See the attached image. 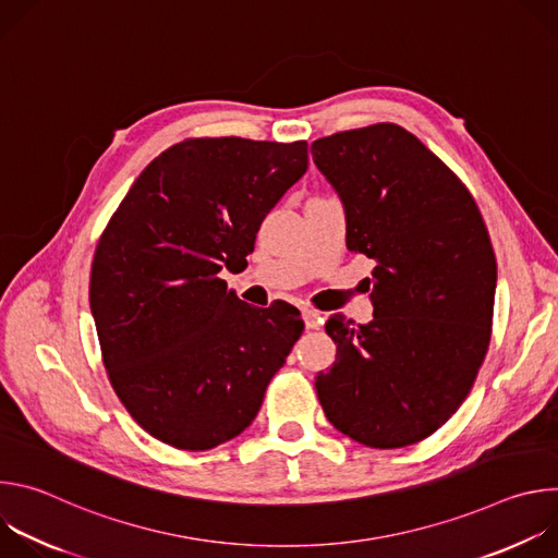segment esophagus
I'll list each match as a JSON object with an SVG mask.
<instances>
[{
  "label": "esophagus",
  "mask_w": 558,
  "mask_h": 558,
  "mask_svg": "<svg viewBox=\"0 0 558 558\" xmlns=\"http://www.w3.org/2000/svg\"><path fill=\"white\" fill-rule=\"evenodd\" d=\"M302 315H304V327L306 329H320V325L325 323L323 315L317 313V311H313V308H304Z\"/></svg>",
  "instance_id": "obj_1"
}]
</instances>
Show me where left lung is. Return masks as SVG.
<instances>
[{
    "label": "left lung",
    "instance_id": "8db88e82",
    "mask_svg": "<svg viewBox=\"0 0 558 558\" xmlns=\"http://www.w3.org/2000/svg\"><path fill=\"white\" fill-rule=\"evenodd\" d=\"M347 247L375 260L368 325L333 313L315 375L327 420L371 448L417 444L461 407L490 344L497 260L463 183L411 132L377 123L311 143Z\"/></svg>",
    "mask_w": 558,
    "mask_h": 558
}]
</instances>
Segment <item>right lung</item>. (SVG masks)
I'll list each match as a JSON object with an SVG mask.
<instances>
[{
    "mask_svg": "<svg viewBox=\"0 0 558 558\" xmlns=\"http://www.w3.org/2000/svg\"><path fill=\"white\" fill-rule=\"evenodd\" d=\"M306 166V141L190 138L154 158L101 233L90 311L104 364L163 444L209 450L241 435L300 338L295 306H252L218 274L245 263Z\"/></svg>",
    "mask_w": 558,
    "mask_h": 558,
    "instance_id": "add662e5",
    "label": "right lung"
}]
</instances>
